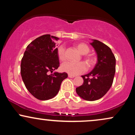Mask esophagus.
<instances>
[{"mask_svg":"<svg viewBox=\"0 0 135 135\" xmlns=\"http://www.w3.org/2000/svg\"><path fill=\"white\" fill-rule=\"evenodd\" d=\"M69 77H70V78H74V77H75V75H70V74H69Z\"/></svg>","mask_w":135,"mask_h":135,"instance_id":"esophagus-1","label":"esophagus"}]
</instances>
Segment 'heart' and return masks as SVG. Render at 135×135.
<instances>
[{
    "mask_svg": "<svg viewBox=\"0 0 135 135\" xmlns=\"http://www.w3.org/2000/svg\"><path fill=\"white\" fill-rule=\"evenodd\" d=\"M77 50L81 55H87L89 52V47L85 43H79L76 45ZM58 58L61 61H64L66 58L65 51L63 46H60L58 49ZM85 61L88 65L92 66L95 62V59L93 56H88L85 58ZM61 69L63 72L68 73L72 75H75L84 72L86 70V65L84 63H74L71 61L64 63L61 65Z\"/></svg>",
    "mask_w": 135,
    "mask_h": 135,
    "instance_id": "1",
    "label": "heart"
}]
</instances>
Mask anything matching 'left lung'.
I'll return each instance as SVG.
<instances>
[{"mask_svg":"<svg viewBox=\"0 0 135 135\" xmlns=\"http://www.w3.org/2000/svg\"><path fill=\"white\" fill-rule=\"evenodd\" d=\"M90 44L97 55L94 69L82 75L84 83L76 93L87 101H95L105 95L112 86L115 72V58L110 48L102 42L92 39Z\"/></svg>","mask_w":135,"mask_h":135,"instance_id":"8db88e82","label":"left lung"}]
</instances>
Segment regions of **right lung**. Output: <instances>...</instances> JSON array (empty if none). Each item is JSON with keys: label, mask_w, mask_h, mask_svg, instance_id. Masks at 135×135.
I'll use <instances>...</instances> for the list:
<instances>
[{"label": "right lung", "mask_w": 135, "mask_h": 135, "mask_svg": "<svg viewBox=\"0 0 135 135\" xmlns=\"http://www.w3.org/2000/svg\"><path fill=\"white\" fill-rule=\"evenodd\" d=\"M60 39L49 34L35 38L26 48L21 62V75L28 91L40 100H47L58 94L65 72H52L60 65L55 41Z\"/></svg>", "instance_id": "add662e5"}]
</instances>
